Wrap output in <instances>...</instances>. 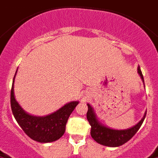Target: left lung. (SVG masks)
<instances>
[{
    "label": "left lung",
    "instance_id": "obj_1",
    "mask_svg": "<svg viewBox=\"0 0 158 158\" xmlns=\"http://www.w3.org/2000/svg\"><path fill=\"white\" fill-rule=\"evenodd\" d=\"M137 73L141 78L144 87V77L142 75L140 66H138L137 68ZM87 106H88V111H87L86 116L89 123L91 126V136L97 143L108 147H118L128 141L140 129L146 115V111H145L143 118L136 124L129 128L118 130V129L110 128L104 125L103 123H102L98 120L97 115L95 114L94 110L91 106L90 104L87 103Z\"/></svg>",
    "mask_w": 158,
    "mask_h": 158
}]
</instances>
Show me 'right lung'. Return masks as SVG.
I'll list each match as a JSON object with an SVG mask.
<instances>
[{
	"label": "right lung",
	"mask_w": 158,
	"mask_h": 158,
	"mask_svg": "<svg viewBox=\"0 0 158 158\" xmlns=\"http://www.w3.org/2000/svg\"><path fill=\"white\" fill-rule=\"evenodd\" d=\"M12 85L10 103L14 118L24 132L30 138L40 143H49L59 140L65 131V125L68 118L73 111L79 101H72L64 104L56 111L44 116H36L27 113L14 96V80Z\"/></svg>",
	"instance_id": "obj_1"
}]
</instances>
